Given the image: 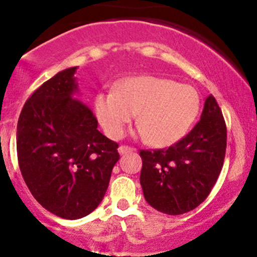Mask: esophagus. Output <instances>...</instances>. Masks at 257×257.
Listing matches in <instances>:
<instances>
[{
    "instance_id": "1",
    "label": "esophagus",
    "mask_w": 257,
    "mask_h": 257,
    "mask_svg": "<svg viewBox=\"0 0 257 257\" xmlns=\"http://www.w3.org/2000/svg\"><path fill=\"white\" fill-rule=\"evenodd\" d=\"M134 149L132 148V147H128V146H120L118 148V152L120 154H126V153H131V152H133Z\"/></svg>"
}]
</instances>
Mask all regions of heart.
<instances>
[{
	"instance_id": "1",
	"label": "heart",
	"mask_w": 257,
	"mask_h": 257,
	"mask_svg": "<svg viewBox=\"0 0 257 257\" xmlns=\"http://www.w3.org/2000/svg\"><path fill=\"white\" fill-rule=\"evenodd\" d=\"M95 114L110 138H119L136 118L154 147H169L181 141L195 124L201 108L193 86L172 79L141 75L121 81L116 91L100 93L95 98Z\"/></svg>"
}]
</instances>
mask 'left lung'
Here are the masks:
<instances>
[{"label":"left lung","mask_w":257,"mask_h":257,"mask_svg":"<svg viewBox=\"0 0 257 257\" xmlns=\"http://www.w3.org/2000/svg\"><path fill=\"white\" fill-rule=\"evenodd\" d=\"M227 131L212 95L206 98L201 119L186 137L166 149L139 152L141 184L147 202L159 212L182 215L210 195L222 169Z\"/></svg>","instance_id":"left-lung-1"}]
</instances>
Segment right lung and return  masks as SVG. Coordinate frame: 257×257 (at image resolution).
Returning a JSON list of instances; mask_svg holds the SVG:
<instances>
[{
  "instance_id": "right-lung-1",
  "label": "right lung",
  "mask_w": 257,
  "mask_h": 257,
  "mask_svg": "<svg viewBox=\"0 0 257 257\" xmlns=\"http://www.w3.org/2000/svg\"><path fill=\"white\" fill-rule=\"evenodd\" d=\"M76 66L45 81L26 100L17 123L20 171L35 200L54 215L78 220L104 198L119 161L118 143L78 93Z\"/></svg>"
}]
</instances>
